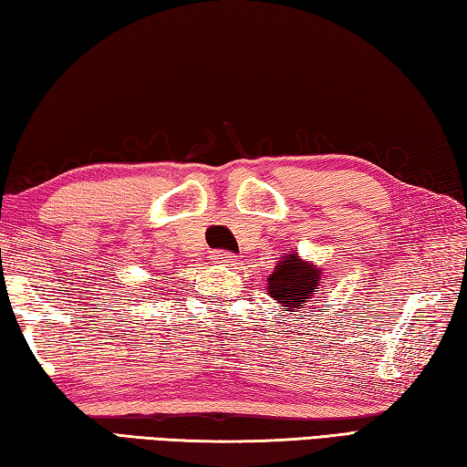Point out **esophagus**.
<instances>
[{"instance_id":"esophagus-1","label":"esophagus","mask_w":467,"mask_h":467,"mask_svg":"<svg viewBox=\"0 0 467 467\" xmlns=\"http://www.w3.org/2000/svg\"><path fill=\"white\" fill-rule=\"evenodd\" d=\"M212 259H214V264H220V265H233L236 262L233 253L228 251H214L212 253Z\"/></svg>"}]
</instances>
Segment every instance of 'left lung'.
I'll list each match as a JSON object with an SVG mask.
<instances>
[{"mask_svg":"<svg viewBox=\"0 0 467 467\" xmlns=\"http://www.w3.org/2000/svg\"><path fill=\"white\" fill-rule=\"evenodd\" d=\"M319 275V267L305 262L298 257V253L292 251L280 259L278 265L274 267V274L267 278V295L278 300L280 306L296 313L317 295Z\"/></svg>","mask_w":467,"mask_h":467,"instance_id":"8db88e82","label":"left lung"}]
</instances>
